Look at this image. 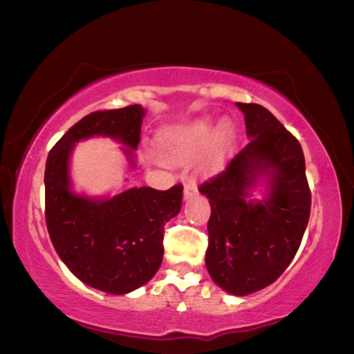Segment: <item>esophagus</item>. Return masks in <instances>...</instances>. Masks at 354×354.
<instances>
[{"label": "esophagus", "mask_w": 354, "mask_h": 354, "mask_svg": "<svg viewBox=\"0 0 354 354\" xmlns=\"http://www.w3.org/2000/svg\"><path fill=\"white\" fill-rule=\"evenodd\" d=\"M196 192H198V188H196V183L194 180H188L185 183V187H183V196H185V198H190V196L195 195Z\"/></svg>", "instance_id": "obj_1"}]
</instances>
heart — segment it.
<instances>
[{
	"label": "heart",
	"mask_w": 354,
	"mask_h": 354,
	"mask_svg": "<svg viewBox=\"0 0 354 354\" xmlns=\"http://www.w3.org/2000/svg\"><path fill=\"white\" fill-rule=\"evenodd\" d=\"M232 135V128L229 123H223L216 133V140H214V130L209 122L201 120L194 125L183 128V130L174 133L169 138L166 148L169 154L178 159H194L198 158L209 148L213 140L216 141V149L223 151L226 148L229 138Z\"/></svg>",
	"instance_id": "heart-1"
}]
</instances>
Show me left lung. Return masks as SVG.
Instances as JSON below:
<instances>
[{
    "mask_svg": "<svg viewBox=\"0 0 354 354\" xmlns=\"http://www.w3.org/2000/svg\"><path fill=\"white\" fill-rule=\"evenodd\" d=\"M237 107L249 143L198 190L211 205L206 268L224 291L245 296L277 281L295 259L309 223L310 188L299 141L261 105ZM259 175L270 176V194L247 202Z\"/></svg>",
    "mask_w": 354,
    "mask_h": 354,
    "instance_id": "8db88e82",
    "label": "left lung"
}]
</instances>
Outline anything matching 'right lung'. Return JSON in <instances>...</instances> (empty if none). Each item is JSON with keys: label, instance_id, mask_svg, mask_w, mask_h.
<instances>
[{"label": "right lung", "instance_id": "right-lung-1", "mask_svg": "<svg viewBox=\"0 0 354 354\" xmlns=\"http://www.w3.org/2000/svg\"><path fill=\"white\" fill-rule=\"evenodd\" d=\"M145 113L138 104L89 113L59 138L45 166V221L55 250L75 277L109 295H127L158 272L164 226L182 208L183 187H135L109 200H89L70 190L68 160L75 143L94 135L135 149Z\"/></svg>", "mask_w": 354, "mask_h": 354}]
</instances>
